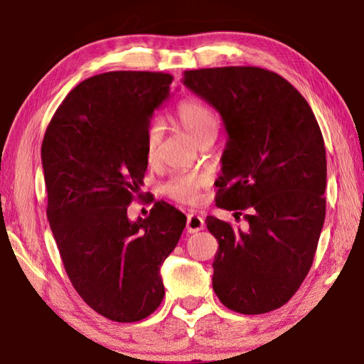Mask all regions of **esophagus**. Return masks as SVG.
I'll return each instance as SVG.
<instances>
[{"instance_id": "obj_1", "label": "esophagus", "mask_w": 364, "mask_h": 364, "mask_svg": "<svg viewBox=\"0 0 364 364\" xmlns=\"http://www.w3.org/2000/svg\"><path fill=\"white\" fill-rule=\"evenodd\" d=\"M204 226H205V221H204V218L199 217V215H194V213L188 215L186 230H188L189 234H194V232H197V231L204 230Z\"/></svg>"}]
</instances>
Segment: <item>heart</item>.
<instances>
[{
    "label": "heart",
    "instance_id": "obj_1",
    "mask_svg": "<svg viewBox=\"0 0 364 364\" xmlns=\"http://www.w3.org/2000/svg\"><path fill=\"white\" fill-rule=\"evenodd\" d=\"M175 117L184 132L193 138L196 143L208 136H217L218 119L210 106L199 100H186L178 104ZM162 141V128L157 122H152L146 132V160L154 164L157 159V149ZM210 183V175L205 171H194V173H176L164 184V194L180 204L193 205L200 199V191Z\"/></svg>",
    "mask_w": 364,
    "mask_h": 364
}]
</instances>
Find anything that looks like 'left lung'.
<instances>
[{
    "instance_id": "1",
    "label": "left lung",
    "mask_w": 364,
    "mask_h": 364,
    "mask_svg": "<svg viewBox=\"0 0 364 364\" xmlns=\"http://www.w3.org/2000/svg\"><path fill=\"white\" fill-rule=\"evenodd\" d=\"M183 83L221 115L228 134L217 207L244 212L218 241L213 291L242 315L286 304L311 268L326 215V149L311 107L286 78L260 67L186 70Z\"/></svg>"
}]
</instances>
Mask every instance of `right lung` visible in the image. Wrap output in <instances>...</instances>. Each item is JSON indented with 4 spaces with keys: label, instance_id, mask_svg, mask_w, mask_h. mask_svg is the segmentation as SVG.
Returning <instances> with one entry per match:
<instances>
[{
    "label": "right lung",
    "instance_id": "right-lung-1",
    "mask_svg": "<svg viewBox=\"0 0 364 364\" xmlns=\"http://www.w3.org/2000/svg\"><path fill=\"white\" fill-rule=\"evenodd\" d=\"M171 82L164 72L86 78L58 107L41 144L46 215L67 276L86 304L117 323L157 310L160 267L186 226L165 202L147 218L127 213L147 168V127Z\"/></svg>",
    "mask_w": 364,
    "mask_h": 364
}]
</instances>
